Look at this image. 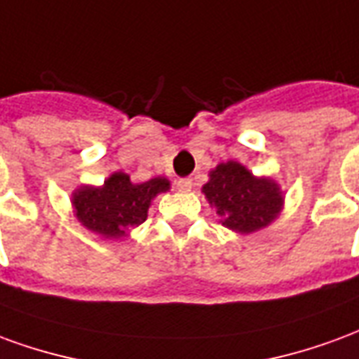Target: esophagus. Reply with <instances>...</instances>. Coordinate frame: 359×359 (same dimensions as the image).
Masks as SVG:
<instances>
[{"label": "esophagus", "instance_id": "obj_1", "mask_svg": "<svg viewBox=\"0 0 359 359\" xmlns=\"http://www.w3.org/2000/svg\"><path fill=\"white\" fill-rule=\"evenodd\" d=\"M177 188L180 192H190L192 190V179H179L177 180Z\"/></svg>", "mask_w": 359, "mask_h": 359}]
</instances>
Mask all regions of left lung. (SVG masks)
<instances>
[{"instance_id": "obj_1", "label": "left lung", "mask_w": 359, "mask_h": 359, "mask_svg": "<svg viewBox=\"0 0 359 359\" xmlns=\"http://www.w3.org/2000/svg\"><path fill=\"white\" fill-rule=\"evenodd\" d=\"M202 190L211 205H215L221 223L234 233L264 229L277 217L283 205V196L273 180L256 179L236 161L217 165Z\"/></svg>"}]
</instances>
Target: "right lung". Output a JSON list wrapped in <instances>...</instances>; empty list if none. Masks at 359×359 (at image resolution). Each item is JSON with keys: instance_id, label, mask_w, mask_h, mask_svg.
<instances>
[{"instance_id": "add662e5", "label": "right lung", "mask_w": 359, "mask_h": 359, "mask_svg": "<svg viewBox=\"0 0 359 359\" xmlns=\"http://www.w3.org/2000/svg\"><path fill=\"white\" fill-rule=\"evenodd\" d=\"M165 190H169V180L161 177L133 184L128 175L115 172L102 188H79L73 194V205L88 231L105 238H121L146 221L151 200Z\"/></svg>"}]
</instances>
